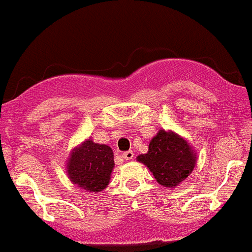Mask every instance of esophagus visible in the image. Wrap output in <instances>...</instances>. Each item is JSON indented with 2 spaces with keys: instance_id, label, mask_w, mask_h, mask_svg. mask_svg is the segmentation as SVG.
Returning a JSON list of instances; mask_svg holds the SVG:
<instances>
[{
  "instance_id": "34e87169",
  "label": "esophagus",
  "mask_w": 252,
  "mask_h": 252,
  "mask_svg": "<svg viewBox=\"0 0 252 252\" xmlns=\"http://www.w3.org/2000/svg\"><path fill=\"white\" fill-rule=\"evenodd\" d=\"M122 158H124L125 160H131L133 158V151H131V150L126 151V153L122 154Z\"/></svg>"
}]
</instances>
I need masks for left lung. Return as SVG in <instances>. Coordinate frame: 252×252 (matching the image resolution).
<instances>
[{"mask_svg": "<svg viewBox=\"0 0 252 252\" xmlns=\"http://www.w3.org/2000/svg\"><path fill=\"white\" fill-rule=\"evenodd\" d=\"M144 162L157 182L164 187L175 188L193 171L195 165V155L177 133L160 130L149 145V151L137 157Z\"/></svg>", "mask_w": 252, "mask_h": 252, "instance_id": "1", "label": "left lung"}]
</instances>
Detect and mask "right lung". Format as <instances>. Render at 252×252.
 <instances>
[{
	"label": "right lung",
	"instance_id": "1",
	"mask_svg": "<svg viewBox=\"0 0 252 252\" xmlns=\"http://www.w3.org/2000/svg\"><path fill=\"white\" fill-rule=\"evenodd\" d=\"M115 166L110 146L87 140L69 158L68 174L74 184L90 192H101L110 183Z\"/></svg>",
	"mask_w": 252,
	"mask_h": 252
}]
</instances>
